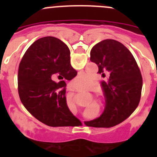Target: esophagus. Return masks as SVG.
<instances>
[{
  "label": "esophagus",
  "instance_id": "34e87169",
  "mask_svg": "<svg viewBox=\"0 0 157 157\" xmlns=\"http://www.w3.org/2000/svg\"><path fill=\"white\" fill-rule=\"evenodd\" d=\"M67 90H70V91H77V90H78V88L76 87L74 85V83H71L67 85Z\"/></svg>",
  "mask_w": 157,
  "mask_h": 157
}]
</instances>
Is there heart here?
<instances>
[{"label":"heart","instance_id":"obj_1","mask_svg":"<svg viewBox=\"0 0 157 157\" xmlns=\"http://www.w3.org/2000/svg\"><path fill=\"white\" fill-rule=\"evenodd\" d=\"M74 83L77 87L85 88L90 86L92 83V77L89 74L80 73L74 80Z\"/></svg>","mask_w":157,"mask_h":157}]
</instances>
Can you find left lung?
I'll use <instances>...</instances> for the list:
<instances>
[{
	"instance_id": "obj_1",
	"label": "left lung",
	"mask_w": 157,
	"mask_h": 157,
	"mask_svg": "<svg viewBox=\"0 0 157 157\" xmlns=\"http://www.w3.org/2000/svg\"><path fill=\"white\" fill-rule=\"evenodd\" d=\"M90 61L97 64L105 97V107L99 118L85 121L86 126L112 127L128 118L140 102L143 80L134 56L121 42L105 39L93 47Z\"/></svg>"
}]
</instances>
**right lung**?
Returning <instances> with one entry per match:
<instances>
[{
	"label": "right lung",
	"instance_id": "1",
	"mask_svg": "<svg viewBox=\"0 0 157 157\" xmlns=\"http://www.w3.org/2000/svg\"><path fill=\"white\" fill-rule=\"evenodd\" d=\"M68 47L52 36L33 42L23 55L18 70V93L33 116L51 127L80 125L66 101L65 80L77 71L71 65Z\"/></svg>",
	"mask_w": 157,
	"mask_h": 157
}]
</instances>
